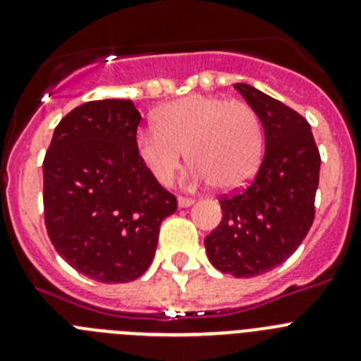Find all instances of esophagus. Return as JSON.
Returning a JSON list of instances; mask_svg holds the SVG:
<instances>
[{"label":"esophagus","mask_w":361,"mask_h":361,"mask_svg":"<svg viewBox=\"0 0 361 361\" xmlns=\"http://www.w3.org/2000/svg\"><path fill=\"white\" fill-rule=\"evenodd\" d=\"M177 202H178V206H180V208H190L191 204L195 202V199H190V197H178Z\"/></svg>","instance_id":"esophagus-1"}]
</instances>
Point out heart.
<instances>
[{
    "label": "heart",
    "mask_w": 361,
    "mask_h": 361,
    "mask_svg": "<svg viewBox=\"0 0 361 361\" xmlns=\"http://www.w3.org/2000/svg\"><path fill=\"white\" fill-rule=\"evenodd\" d=\"M142 164L161 184H170L184 152L193 183L235 190L258 170L264 152L262 121L245 101L190 95L159 108L155 126L135 135Z\"/></svg>",
    "instance_id": "b5f03b06"
}]
</instances>
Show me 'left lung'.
<instances>
[{
  "mask_svg": "<svg viewBox=\"0 0 361 361\" xmlns=\"http://www.w3.org/2000/svg\"><path fill=\"white\" fill-rule=\"evenodd\" d=\"M235 88L262 121L266 152L247 186L220 197L222 220L204 245L216 269L251 279L286 262L311 229L320 152L298 111L244 82Z\"/></svg>",
  "mask_w": 361,
  "mask_h": 361,
  "instance_id": "obj_1",
  "label": "left lung"
}]
</instances>
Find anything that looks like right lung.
I'll return each instance as SVG.
<instances>
[{"label":"right lung","instance_id":"obj_1","mask_svg":"<svg viewBox=\"0 0 361 361\" xmlns=\"http://www.w3.org/2000/svg\"><path fill=\"white\" fill-rule=\"evenodd\" d=\"M139 123L126 99L85 103L57 124L43 161L50 242L73 269L103 283L139 279L161 222L177 209L175 195L137 155Z\"/></svg>","mask_w":361,"mask_h":361}]
</instances>
